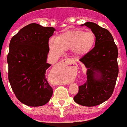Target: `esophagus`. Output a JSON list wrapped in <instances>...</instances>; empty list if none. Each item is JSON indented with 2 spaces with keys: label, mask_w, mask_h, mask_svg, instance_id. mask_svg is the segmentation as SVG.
I'll return each mask as SVG.
<instances>
[{
  "label": "esophagus",
  "mask_w": 127,
  "mask_h": 127,
  "mask_svg": "<svg viewBox=\"0 0 127 127\" xmlns=\"http://www.w3.org/2000/svg\"><path fill=\"white\" fill-rule=\"evenodd\" d=\"M61 63L63 64H70L71 66H77V64H76L75 63H72V62L69 61L68 60H67V59H63V60L61 61Z\"/></svg>",
  "instance_id": "1"
}]
</instances>
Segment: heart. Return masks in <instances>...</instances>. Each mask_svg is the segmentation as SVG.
I'll use <instances>...</instances> for the list:
<instances>
[{
  "instance_id": "obj_1",
  "label": "heart",
  "mask_w": 127,
  "mask_h": 127,
  "mask_svg": "<svg viewBox=\"0 0 127 127\" xmlns=\"http://www.w3.org/2000/svg\"><path fill=\"white\" fill-rule=\"evenodd\" d=\"M96 37L92 31L83 30L66 31L49 42L50 51L56 54H61L71 50L75 56L80 57L89 53L95 44Z\"/></svg>"
}]
</instances>
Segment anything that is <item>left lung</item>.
Here are the masks:
<instances>
[{"mask_svg": "<svg viewBox=\"0 0 127 127\" xmlns=\"http://www.w3.org/2000/svg\"><path fill=\"white\" fill-rule=\"evenodd\" d=\"M81 26L91 29L96 41L94 48L79 60L87 68V81L79 87L74 101L84 106H95L108 100L113 93L119 74V52L108 30L92 22Z\"/></svg>", "mask_w": 127, "mask_h": 127, "instance_id": "8db88e82", "label": "left lung"}]
</instances>
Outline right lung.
<instances>
[{"label":"right lung","mask_w":127,"mask_h":127,"mask_svg":"<svg viewBox=\"0 0 127 127\" xmlns=\"http://www.w3.org/2000/svg\"><path fill=\"white\" fill-rule=\"evenodd\" d=\"M52 27L30 23L11 38L7 56L8 77L17 98L28 106H41L49 102L53 90L46 79Z\"/></svg>","instance_id":"add662e5"}]
</instances>
